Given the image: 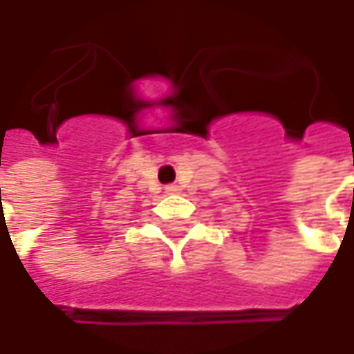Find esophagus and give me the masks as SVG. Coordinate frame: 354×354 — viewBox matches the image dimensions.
<instances>
[{"label": "esophagus", "mask_w": 354, "mask_h": 354, "mask_svg": "<svg viewBox=\"0 0 354 354\" xmlns=\"http://www.w3.org/2000/svg\"><path fill=\"white\" fill-rule=\"evenodd\" d=\"M179 191H181L179 185H167V187H165V193H167V195H177Z\"/></svg>", "instance_id": "34e87169"}]
</instances>
